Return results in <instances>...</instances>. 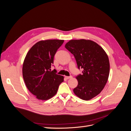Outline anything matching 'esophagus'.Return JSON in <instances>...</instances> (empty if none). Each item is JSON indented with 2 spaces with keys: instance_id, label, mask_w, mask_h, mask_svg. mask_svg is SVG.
Listing matches in <instances>:
<instances>
[{
  "instance_id": "obj_1",
  "label": "esophagus",
  "mask_w": 131,
  "mask_h": 131,
  "mask_svg": "<svg viewBox=\"0 0 131 131\" xmlns=\"http://www.w3.org/2000/svg\"><path fill=\"white\" fill-rule=\"evenodd\" d=\"M73 78L72 76H70V77H66V78L67 79H72Z\"/></svg>"
}]
</instances>
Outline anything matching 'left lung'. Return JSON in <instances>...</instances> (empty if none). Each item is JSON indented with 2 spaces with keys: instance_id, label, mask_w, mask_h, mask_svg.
Wrapping results in <instances>:
<instances>
[{
  "instance_id": "8db88e82",
  "label": "left lung",
  "mask_w": 131,
  "mask_h": 131,
  "mask_svg": "<svg viewBox=\"0 0 131 131\" xmlns=\"http://www.w3.org/2000/svg\"><path fill=\"white\" fill-rule=\"evenodd\" d=\"M65 47L74 55L78 68L84 69L82 74L76 77L78 84L74 93L81 100H91L101 92L108 81V55L101 46L90 40H71Z\"/></svg>"
}]
</instances>
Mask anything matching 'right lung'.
Here are the masks:
<instances>
[{"label": "right lung", "instance_id": "right-lung-1", "mask_svg": "<svg viewBox=\"0 0 131 131\" xmlns=\"http://www.w3.org/2000/svg\"><path fill=\"white\" fill-rule=\"evenodd\" d=\"M64 40L51 39L37 42L25 57L22 75L30 92L39 100L46 101L53 97L64 77L51 71V64L57 50Z\"/></svg>", "mask_w": 131, "mask_h": 131}]
</instances>
